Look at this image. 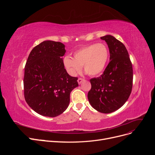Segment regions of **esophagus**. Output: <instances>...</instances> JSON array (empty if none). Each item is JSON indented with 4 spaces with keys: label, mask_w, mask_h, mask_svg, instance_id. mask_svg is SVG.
Instances as JSON below:
<instances>
[{
    "label": "esophagus",
    "mask_w": 155,
    "mask_h": 155,
    "mask_svg": "<svg viewBox=\"0 0 155 155\" xmlns=\"http://www.w3.org/2000/svg\"><path fill=\"white\" fill-rule=\"evenodd\" d=\"M83 81H84L83 79H82V78H79V79H78V83H79V85H80V84H81V83H82Z\"/></svg>",
    "instance_id": "34e87169"
}]
</instances>
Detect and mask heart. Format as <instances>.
Instances as JSON below:
<instances>
[{"label":"heart","mask_w":155,"mask_h":155,"mask_svg":"<svg viewBox=\"0 0 155 155\" xmlns=\"http://www.w3.org/2000/svg\"><path fill=\"white\" fill-rule=\"evenodd\" d=\"M109 58V51L103 43L84 46L75 51L74 58L66 56L63 62L68 71L73 76L80 72L82 66L91 76L101 74L105 68Z\"/></svg>","instance_id":"1"}]
</instances>
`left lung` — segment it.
I'll return each instance as SVG.
<instances>
[{"label":"left lung","mask_w":155,"mask_h":155,"mask_svg":"<svg viewBox=\"0 0 155 155\" xmlns=\"http://www.w3.org/2000/svg\"><path fill=\"white\" fill-rule=\"evenodd\" d=\"M109 49L110 62L100 77L91 79L88 100L91 106L101 113L109 114L122 107L133 87V72L128 51L114 37H101Z\"/></svg>","instance_id":"left-lung-1"}]
</instances>
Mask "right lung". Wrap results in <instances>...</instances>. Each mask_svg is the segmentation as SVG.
Instances as JSON below:
<instances>
[{
	"label": "right lung",
	"mask_w": 155,
	"mask_h": 155,
	"mask_svg": "<svg viewBox=\"0 0 155 155\" xmlns=\"http://www.w3.org/2000/svg\"><path fill=\"white\" fill-rule=\"evenodd\" d=\"M65 46L45 41L33 48L28 58L24 76L26 103L37 113L55 117L67 109L70 94L78 87V78L67 73L63 60Z\"/></svg>",
	"instance_id": "add662e5"
}]
</instances>
